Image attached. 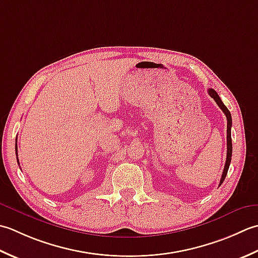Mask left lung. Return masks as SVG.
Returning a JSON list of instances; mask_svg holds the SVG:
<instances>
[{"label": "left lung", "mask_w": 258, "mask_h": 258, "mask_svg": "<svg viewBox=\"0 0 258 258\" xmlns=\"http://www.w3.org/2000/svg\"><path fill=\"white\" fill-rule=\"evenodd\" d=\"M208 93H209V96L212 97L215 100V101H216V103L218 104V107L223 110V112L225 113L226 118H227V157H226V162H225L224 171H223L222 178H220V182H219V186H220L223 183V181L225 180L226 175H227L228 168H229V165H230V160H232L233 145H232V134H230V128H232V115H230L229 110L223 103V101H222V100H220L217 92L215 91L214 89H208Z\"/></svg>", "instance_id": "1"}]
</instances>
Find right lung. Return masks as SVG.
I'll list each match as a JSON object with an SVG mask.
<instances>
[{
  "label": "right lung",
  "mask_w": 258,
  "mask_h": 258,
  "mask_svg": "<svg viewBox=\"0 0 258 258\" xmlns=\"http://www.w3.org/2000/svg\"><path fill=\"white\" fill-rule=\"evenodd\" d=\"M15 151H17V155H18V147H17V145H15ZM18 162H19V160H18Z\"/></svg>",
  "instance_id": "1"
}]
</instances>
